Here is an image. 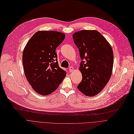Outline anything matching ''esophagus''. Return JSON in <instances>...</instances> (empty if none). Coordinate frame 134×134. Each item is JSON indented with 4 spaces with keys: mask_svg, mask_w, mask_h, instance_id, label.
Segmentation results:
<instances>
[{
    "mask_svg": "<svg viewBox=\"0 0 134 134\" xmlns=\"http://www.w3.org/2000/svg\"><path fill=\"white\" fill-rule=\"evenodd\" d=\"M73 68L72 67V66H70V67H69V71H70V72H72V71L73 70Z\"/></svg>",
    "mask_w": 134,
    "mask_h": 134,
    "instance_id": "esophagus-1",
    "label": "esophagus"
}]
</instances>
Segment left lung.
I'll return each instance as SVG.
<instances>
[{
	"label": "left lung",
	"instance_id": "left-lung-1",
	"mask_svg": "<svg viewBox=\"0 0 134 134\" xmlns=\"http://www.w3.org/2000/svg\"><path fill=\"white\" fill-rule=\"evenodd\" d=\"M72 37L82 60L79 68L82 79L77 88L86 96H96L107 84L111 75L114 62L111 46L97 31H79Z\"/></svg>",
	"mask_w": 134,
	"mask_h": 134
}]
</instances>
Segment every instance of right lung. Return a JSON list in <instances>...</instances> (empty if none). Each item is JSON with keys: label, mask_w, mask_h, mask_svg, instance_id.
Here are the masks:
<instances>
[{"label": "right lung", "mask_w": 134, "mask_h": 134, "mask_svg": "<svg viewBox=\"0 0 134 134\" xmlns=\"http://www.w3.org/2000/svg\"><path fill=\"white\" fill-rule=\"evenodd\" d=\"M65 37L64 34L59 32L38 31L30 39L23 51L25 76L40 94L54 92L66 76V71L59 66L55 51Z\"/></svg>", "instance_id": "right-lung-1"}]
</instances>
